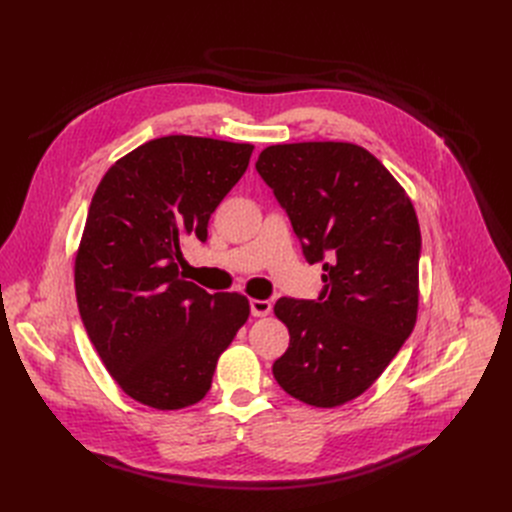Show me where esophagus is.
Masks as SVG:
<instances>
[{"label":"esophagus","instance_id":"1","mask_svg":"<svg viewBox=\"0 0 512 512\" xmlns=\"http://www.w3.org/2000/svg\"><path fill=\"white\" fill-rule=\"evenodd\" d=\"M250 310L254 316H266L271 314L273 304L269 300H250Z\"/></svg>","mask_w":512,"mask_h":512}]
</instances>
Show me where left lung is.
<instances>
[{"label":"left lung","instance_id":"8db88e82","mask_svg":"<svg viewBox=\"0 0 512 512\" xmlns=\"http://www.w3.org/2000/svg\"><path fill=\"white\" fill-rule=\"evenodd\" d=\"M256 170L287 212L306 260L323 262L325 271L316 300H277L289 348L273 375L304 404L342 406L367 392L415 329L417 212L392 173L354 143L269 145Z\"/></svg>","mask_w":512,"mask_h":512}]
</instances>
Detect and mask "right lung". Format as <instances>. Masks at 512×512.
Listing matches in <instances>:
<instances>
[{
    "instance_id": "add662e5",
    "label": "right lung",
    "mask_w": 512,
    "mask_h": 512,
    "mask_svg": "<svg viewBox=\"0 0 512 512\" xmlns=\"http://www.w3.org/2000/svg\"><path fill=\"white\" fill-rule=\"evenodd\" d=\"M254 145L168 135L116 160L97 185L75 260L77 304L104 367L158 410L200 402L250 316L241 294H208L179 273L181 241H206L216 206Z\"/></svg>"
}]
</instances>
